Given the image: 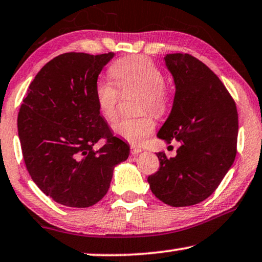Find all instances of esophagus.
I'll use <instances>...</instances> for the list:
<instances>
[{"instance_id": "esophagus-1", "label": "esophagus", "mask_w": 262, "mask_h": 262, "mask_svg": "<svg viewBox=\"0 0 262 262\" xmlns=\"http://www.w3.org/2000/svg\"><path fill=\"white\" fill-rule=\"evenodd\" d=\"M141 152H142L141 148L135 147V146H130V153H132V155L137 156V155H139V153H141Z\"/></svg>"}]
</instances>
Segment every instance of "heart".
Returning <instances> with one entry per match:
<instances>
[{
    "label": "heart",
    "instance_id": "obj_1",
    "mask_svg": "<svg viewBox=\"0 0 262 262\" xmlns=\"http://www.w3.org/2000/svg\"><path fill=\"white\" fill-rule=\"evenodd\" d=\"M110 73L120 90H135L141 92V111L149 110L163 115L169 106V93L165 89V76L158 66L145 56H129L121 58L111 66ZM96 105L106 121H114L117 115L120 92L107 80L99 78L93 89ZM152 116L123 118L114 124V132L123 140L140 145L155 130Z\"/></svg>",
    "mask_w": 262,
    "mask_h": 262
}]
</instances>
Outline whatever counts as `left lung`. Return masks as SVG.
Segmentation results:
<instances>
[{
    "instance_id": "obj_1",
    "label": "left lung",
    "mask_w": 262,
    "mask_h": 262,
    "mask_svg": "<svg viewBox=\"0 0 262 262\" xmlns=\"http://www.w3.org/2000/svg\"><path fill=\"white\" fill-rule=\"evenodd\" d=\"M175 82L172 109L157 137L179 142L176 156L158 152L159 170L148 176L152 193L173 207L191 206L217 189L236 157L238 115L217 75L194 56L167 54Z\"/></svg>"
}]
</instances>
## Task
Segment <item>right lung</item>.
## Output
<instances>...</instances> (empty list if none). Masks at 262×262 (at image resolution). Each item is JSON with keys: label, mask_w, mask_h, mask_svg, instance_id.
Masks as SVG:
<instances>
[{"label": "right lung", "mask_w": 262, "mask_h": 262, "mask_svg": "<svg viewBox=\"0 0 262 262\" xmlns=\"http://www.w3.org/2000/svg\"><path fill=\"white\" fill-rule=\"evenodd\" d=\"M114 52H66L38 72L27 90L17 133L27 171L45 195L68 207H90L107 193L129 146L114 137L93 89ZM106 140L97 151L93 146Z\"/></svg>", "instance_id": "add662e5"}]
</instances>
